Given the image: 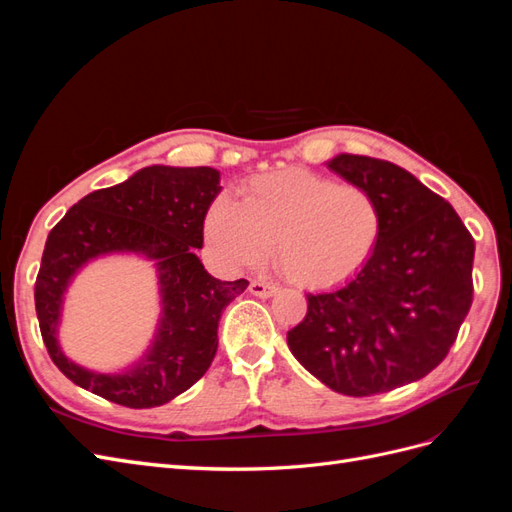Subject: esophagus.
Segmentation results:
<instances>
[{
	"label": "esophagus",
	"instance_id": "34e87169",
	"mask_svg": "<svg viewBox=\"0 0 512 512\" xmlns=\"http://www.w3.org/2000/svg\"><path fill=\"white\" fill-rule=\"evenodd\" d=\"M280 290L275 284H269V282H252L250 284V292L254 294V297H260V299H269L273 297V294Z\"/></svg>",
	"mask_w": 512,
	"mask_h": 512
}]
</instances>
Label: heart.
Listing matches in <instances>:
<instances>
[{"mask_svg": "<svg viewBox=\"0 0 512 512\" xmlns=\"http://www.w3.org/2000/svg\"><path fill=\"white\" fill-rule=\"evenodd\" d=\"M378 200L363 185L335 183L303 168L245 183L243 203L218 196L205 215V239L226 269L275 262L290 282L329 288L359 271L380 237Z\"/></svg>", "mask_w": 512, "mask_h": 512, "instance_id": "1", "label": "heart"}]
</instances>
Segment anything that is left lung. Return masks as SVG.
<instances>
[{
	"label": "left lung",
	"instance_id": "obj_1",
	"mask_svg": "<svg viewBox=\"0 0 512 512\" xmlns=\"http://www.w3.org/2000/svg\"><path fill=\"white\" fill-rule=\"evenodd\" d=\"M327 166L374 194L380 237L350 282L307 294V314L286 339L329 389L369 397L421 380L444 361L472 305L474 239L406 168L352 153Z\"/></svg>",
	"mask_w": 512,
	"mask_h": 512
}]
</instances>
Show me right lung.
<instances>
[{
  "instance_id": "obj_1",
  "label": "right lung",
  "mask_w": 512,
  "mask_h": 512,
  "mask_svg": "<svg viewBox=\"0 0 512 512\" xmlns=\"http://www.w3.org/2000/svg\"><path fill=\"white\" fill-rule=\"evenodd\" d=\"M220 190V170L211 166H147L113 188L81 198L49 232L36 277V314L53 363L76 386L141 410L168 404L205 376L218 352L224 307L250 284L215 280L196 256L207 209ZM111 253L154 260L163 307L157 335L142 359L102 375L67 359L56 327L75 273Z\"/></svg>"
}]
</instances>
